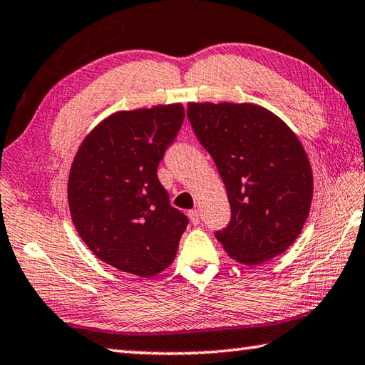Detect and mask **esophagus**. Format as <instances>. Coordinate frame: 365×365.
I'll return each instance as SVG.
<instances>
[{
	"label": "esophagus",
	"instance_id": "esophagus-1",
	"mask_svg": "<svg viewBox=\"0 0 365 365\" xmlns=\"http://www.w3.org/2000/svg\"><path fill=\"white\" fill-rule=\"evenodd\" d=\"M187 215H189L190 221H192V225H199V222H200V212H199V210H197V208L190 210Z\"/></svg>",
	"mask_w": 365,
	"mask_h": 365
}]
</instances>
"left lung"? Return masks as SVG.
Here are the masks:
<instances>
[{"label":"left lung","instance_id":"left-lung-1","mask_svg":"<svg viewBox=\"0 0 365 365\" xmlns=\"http://www.w3.org/2000/svg\"><path fill=\"white\" fill-rule=\"evenodd\" d=\"M187 117L231 203V222L216 239L247 266L282 255L302 234L314 190L297 134L276 113L250 102H189Z\"/></svg>","mask_w":365,"mask_h":365}]
</instances>
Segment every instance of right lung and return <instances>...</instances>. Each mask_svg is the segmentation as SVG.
<instances>
[{"label":"right lung","instance_id":"1","mask_svg":"<svg viewBox=\"0 0 365 365\" xmlns=\"http://www.w3.org/2000/svg\"><path fill=\"white\" fill-rule=\"evenodd\" d=\"M182 120V104L115 112L88 133L70 166L76 232L121 272L152 277L176 257L187 218L170 205L157 166Z\"/></svg>","mask_w":365,"mask_h":365}]
</instances>
